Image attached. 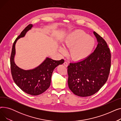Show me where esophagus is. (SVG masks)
I'll return each instance as SVG.
<instances>
[{"mask_svg":"<svg viewBox=\"0 0 121 121\" xmlns=\"http://www.w3.org/2000/svg\"><path fill=\"white\" fill-rule=\"evenodd\" d=\"M64 65L66 67H68V63L67 62H65L64 63Z\"/></svg>","mask_w":121,"mask_h":121,"instance_id":"34e87169","label":"esophagus"}]
</instances>
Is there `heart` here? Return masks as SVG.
<instances>
[{
  "label": "heart",
  "mask_w": 121,
  "mask_h": 121,
  "mask_svg": "<svg viewBox=\"0 0 121 121\" xmlns=\"http://www.w3.org/2000/svg\"><path fill=\"white\" fill-rule=\"evenodd\" d=\"M63 46L69 48V54L72 59L78 61L85 59L91 54L95 46V40L84 31L77 29L67 36ZM58 51L62 54L66 52L65 48L61 46H59Z\"/></svg>",
  "instance_id": "heart-1"
}]
</instances>
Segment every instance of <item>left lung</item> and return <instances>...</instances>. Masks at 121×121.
<instances>
[{
	"mask_svg": "<svg viewBox=\"0 0 121 121\" xmlns=\"http://www.w3.org/2000/svg\"><path fill=\"white\" fill-rule=\"evenodd\" d=\"M98 44L85 59L68 66V86L77 96L85 97L99 91L106 82L111 67V54L106 42L96 32Z\"/></svg>",
	"mask_w": 121,
	"mask_h": 121,
	"instance_id": "8db88e82",
	"label": "left lung"
}]
</instances>
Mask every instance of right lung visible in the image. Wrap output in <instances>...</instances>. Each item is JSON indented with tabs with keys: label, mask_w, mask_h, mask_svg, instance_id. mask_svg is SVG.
<instances>
[{
	"label": "right lung",
	"mask_w": 121,
	"mask_h": 121,
	"mask_svg": "<svg viewBox=\"0 0 121 121\" xmlns=\"http://www.w3.org/2000/svg\"><path fill=\"white\" fill-rule=\"evenodd\" d=\"M33 26L32 24H29L15 41L12 49L10 64L12 75L16 85L26 93L37 96L42 94L49 87L53 70L56 67L64 63V60H54L47 57L40 65L27 70L16 65L14 60L16 43L20 38L24 37Z\"/></svg>",
	"instance_id": "1"
}]
</instances>
